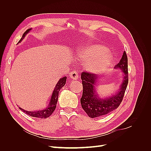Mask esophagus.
Listing matches in <instances>:
<instances>
[{"instance_id": "esophagus-1", "label": "esophagus", "mask_w": 151, "mask_h": 151, "mask_svg": "<svg viewBox=\"0 0 151 151\" xmlns=\"http://www.w3.org/2000/svg\"><path fill=\"white\" fill-rule=\"evenodd\" d=\"M69 76L72 79L77 80V79H78L79 74H78V73H77V72H76V70H73L70 73Z\"/></svg>"}]
</instances>
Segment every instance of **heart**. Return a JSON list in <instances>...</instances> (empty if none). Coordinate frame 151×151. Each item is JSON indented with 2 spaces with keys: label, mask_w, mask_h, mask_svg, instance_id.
Returning a JSON list of instances; mask_svg holds the SVG:
<instances>
[{
  "label": "heart",
  "mask_w": 151,
  "mask_h": 151,
  "mask_svg": "<svg viewBox=\"0 0 151 151\" xmlns=\"http://www.w3.org/2000/svg\"><path fill=\"white\" fill-rule=\"evenodd\" d=\"M80 60L86 63L87 68L92 72L103 70L109 65L112 60V54L101 45L86 47L78 51Z\"/></svg>",
  "instance_id": "heart-1"
}]
</instances>
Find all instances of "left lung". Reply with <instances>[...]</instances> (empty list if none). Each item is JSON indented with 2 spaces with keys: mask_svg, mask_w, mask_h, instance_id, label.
I'll list each match as a JSON object with an SVG mask.
<instances>
[{
  "mask_svg": "<svg viewBox=\"0 0 151 151\" xmlns=\"http://www.w3.org/2000/svg\"><path fill=\"white\" fill-rule=\"evenodd\" d=\"M115 68L122 70L123 82L116 94L105 99L99 98L98 95L96 93V83L98 78L97 75L88 72L81 73L83 91L81 98V104L82 108L89 117L96 118L107 115L116 109L121 104L129 83L128 58L125 52H123L121 60Z\"/></svg>",
  "mask_w": 151,
  "mask_h": 151,
  "instance_id": "left-lung-1",
  "label": "left lung"
}]
</instances>
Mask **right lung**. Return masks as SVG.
<instances>
[{
	"label": "right lung",
	"instance_id": "1",
	"mask_svg": "<svg viewBox=\"0 0 151 151\" xmlns=\"http://www.w3.org/2000/svg\"><path fill=\"white\" fill-rule=\"evenodd\" d=\"M31 29V28L28 29L24 32V34L22 35V38H21V40L19 41V42L18 43H20L21 41L24 39L26 34L28 33ZM66 79H67V77H63L58 81V83H57L56 86L55 87L54 90L53 91V93L52 95L51 99H50V101L49 103L48 106L46 108L43 109V110L28 111L24 110V109H22L20 107H19V108L21 109V111H22L24 113L27 114V115H28L31 116L40 118H47L49 117L50 115H52V113L55 111V108H56L59 91H60V90L62 89V87L64 86V85L65 84Z\"/></svg>",
	"mask_w": 151,
	"mask_h": 151
}]
</instances>
